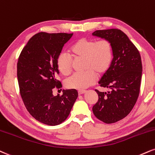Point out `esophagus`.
Here are the masks:
<instances>
[{
  "instance_id": "34e87169",
  "label": "esophagus",
  "mask_w": 155,
  "mask_h": 155,
  "mask_svg": "<svg viewBox=\"0 0 155 155\" xmlns=\"http://www.w3.org/2000/svg\"><path fill=\"white\" fill-rule=\"evenodd\" d=\"M78 93H79V94L80 95V94H84V93H86V91L80 90V91H79V92H78Z\"/></svg>"
}]
</instances>
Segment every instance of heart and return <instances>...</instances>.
<instances>
[{"instance_id":"b5f03b06","label":"heart","mask_w":155,"mask_h":155,"mask_svg":"<svg viewBox=\"0 0 155 155\" xmlns=\"http://www.w3.org/2000/svg\"><path fill=\"white\" fill-rule=\"evenodd\" d=\"M69 54L74 61H83V71L75 74L66 81L68 89L84 90L95 83L97 76L106 74L113 58V47L107 39L97 41L83 37L76 40L69 49ZM56 68L63 76H69L73 71V62L70 56L61 53L56 59Z\"/></svg>"}]
</instances>
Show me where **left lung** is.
I'll return each instance as SVG.
<instances>
[{
    "label": "left lung",
    "instance_id": "8db88e82",
    "mask_svg": "<svg viewBox=\"0 0 155 155\" xmlns=\"http://www.w3.org/2000/svg\"><path fill=\"white\" fill-rule=\"evenodd\" d=\"M92 35L107 39L113 44L111 66L99 82L100 87L112 90L107 93L96 89L99 99L92 111L100 120L113 124L129 114L139 97L142 75L141 55L127 35L120 29L96 30Z\"/></svg>",
    "mask_w": 155,
    "mask_h": 155
}]
</instances>
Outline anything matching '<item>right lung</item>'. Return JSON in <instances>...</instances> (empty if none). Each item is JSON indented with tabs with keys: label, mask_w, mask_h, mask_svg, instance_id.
I'll return each instance as SVG.
<instances>
[{
	"label": "right lung",
	"mask_w": 155,
	"mask_h": 155,
	"mask_svg": "<svg viewBox=\"0 0 155 155\" xmlns=\"http://www.w3.org/2000/svg\"><path fill=\"white\" fill-rule=\"evenodd\" d=\"M72 35L37 33L29 39L18 59V82L24 105L33 118L48 126L66 120L78 97L76 89L63 90L62 95L53 94L54 88L62 87L56 79L57 57Z\"/></svg>",
	"instance_id": "1"
}]
</instances>
